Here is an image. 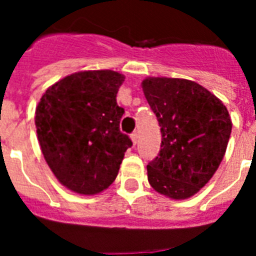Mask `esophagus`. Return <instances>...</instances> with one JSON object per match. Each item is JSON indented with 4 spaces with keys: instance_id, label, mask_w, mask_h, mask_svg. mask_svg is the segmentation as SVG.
<instances>
[{
    "instance_id": "esophagus-1",
    "label": "esophagus",
    "mask_w": 256,
    "mask_h": 256,
    "mask_svg": "<svg viewBox=\"0 0 256 256\" xmlns=\"http://www.w3.org/2000/svg\"><path fill=\"white\" fill-rule=\"evenodd\" d=\"M132 144H136V142H138V132H134L132 134Z\"/></svg>"
}]
</instances>
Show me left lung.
Here are the masks:
<instances>
[{"instance_id":"obj_1","label":"left lung","mask_w":256,"mask_h":256,"mask_svg":"<svg viewBox=\"0 0 256 256\" xmlns=\"http://www.w3.org/2000/svg\"><path fill=\"white\" fill-rule=\"evenodd\" d=\"M142 88L162 132L160 154L148 164V183L171 199L190 198L222 162L232 128L230 114L194 81L148 77Z\"/></svg>"}]
</instances>
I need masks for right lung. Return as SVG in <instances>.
I'll use <instances>...</instances> for the list:
<instances>
[{"label":"right lung","mask_w":256,"mask_h":256,"mask_svg":"<svg viewBox=\"0 0 256 256\" xmlns=\"http://www.w3.org/2000/svg\"><path fill=\"white\" fill-rule=\"evenodd\" d=\"M124 77L112 70L78 72L50 86L36 108L42 154L56 178L84 195L108 188L132 140L120 132L124 110L116 92Z\"/></svg>","instance_id":"obj_1"}]
</instances>
